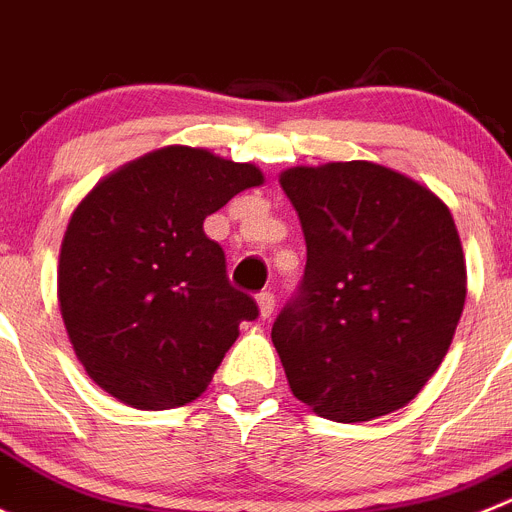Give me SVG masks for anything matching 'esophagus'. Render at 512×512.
<instances>
[{
  "label": "esophagus",
  "mask_w": 512,
  "mask_h": 512,
  "mask_svg": "<svg viewBox=\"0 0 512 512\" xmlns=\"http://www.w3.org/2000/svg\"><path fill=\"white\" fill-rule=\"evenodd\" d=\"M257 308H260L262 319H270L275 311V296L270 290H262L260 296H257Z\"/></svg>",
  "instance_id": "34e87169"
}]
</instances>
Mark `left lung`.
Returning a JSON list of instances; mask_svg holds the SVG:
<instances>
[{"mask_svg": "<svg viewBox=\"0 0 512 512\" xmlns=\"http://www.w3.org/2000/svg\"><path fill=\"white\" fill-rule=\"evenodd\" d=\"M278 181L306 237L301 296L273 324L290 390L329 421L388 416L439 370L462 316L454 216L370 160L298 165Z\"/></svg>", "mask_w": 512, "mask_h": 512, "instance_id": "1", "label": "left lung"}]
</instances>
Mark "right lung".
Here are the masks:
<instances>
[{
  "label": "right lung",
  "instance_id": "obj_1",
  "mask_svg": "<svg viewBox=\"0 0 512 512\" xmlns=\"http://www.w3.org/2000/svg\"><path fill=\"white\" fill-rule=\"evenodd\" d=\"M262 181L252 163L168 145L81 199L61 242L58 303L78 362L104 393L165 411L209 388L257 306L229 285L204 219Z\"/></svg>",
  "mask_w": 512,
  "mask_h": 512
}]
</instances>
